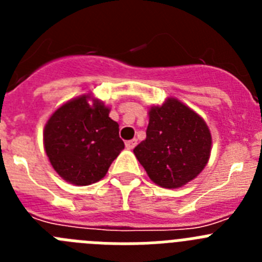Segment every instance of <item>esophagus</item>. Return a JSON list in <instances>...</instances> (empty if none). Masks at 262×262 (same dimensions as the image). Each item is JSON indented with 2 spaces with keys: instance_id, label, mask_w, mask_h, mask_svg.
<instances>
[{
  "instance_id": "1",
  "label": "esophagus",
  "mask_w": 262,
  "mask_h": 262,
  "mask_svg": "<svg viewBox=\"0 0 262 262\" xmlns=\"http://www.w3.org/2000/svg\"><path fill=\"white\" fill-rule=\"evenodd\" d=\"M136 144H138V140H136V139H133V140H127L126 148L127 149H133V148H135Z\"/></svg>"
}]
</instances>
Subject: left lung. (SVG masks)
Wrapping results in <instances>:
<instances>
[{"instance_id": "obj_1", "label": "left lung", "mask_w": 262, "mask_h": 262, "mask_svg": "<svg viewBox=\"0 0 262 262\" xmlns=\"http://www.w3.org/2000/svg\"><path fill=\"white\" fill-rule=\"evenodd\" d=\"M211 151V134L200 115L176 98L149 110L147 138L134 149L152 181L174 189L202 172Z\"/></svg>"}]
</instances>
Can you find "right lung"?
Segmentation results:
<instances>
[{"label": "right lung", "instance_id": "add662e5", "mask_svg": "<svg viewBox=\"0 0 262 262\" xmlns=\"http://www.w3.org/2000/svg\"><path fill=\"white\" fill-rule=\"evenodd\" d=\"M88 99L81 96L57 108L43 134L51 165L66 181L80 186L105 177L124 148L110 110L98 99L90 106Z\"/></svg>", "mask_w": 262, "mask_h": 262}]
</instances>
